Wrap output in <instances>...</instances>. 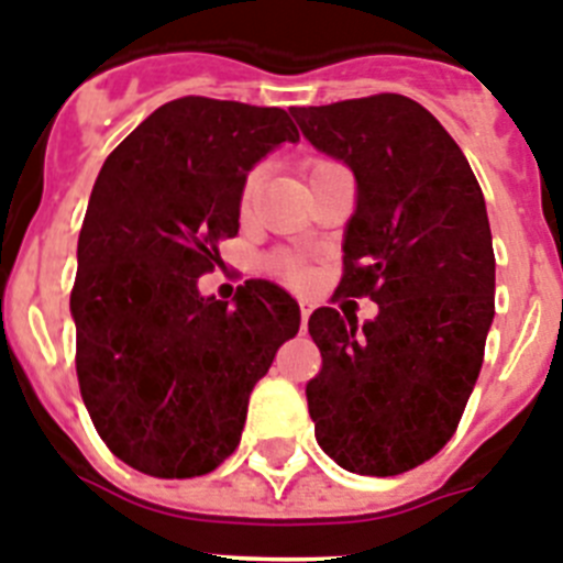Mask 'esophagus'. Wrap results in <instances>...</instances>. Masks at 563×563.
Wrapping results in <instances>:
<instances>
[{"mask_svg":"<svg viewBox=\"0 0 563 563\" xmlns=\"http://www.w3.org/2000/svg\"><path fill=\"white\" fill-rule=\"evenodd\" d=\"M298 307H301V321L307 324V318H310V312H312V301L310 298H298Z\"/></svg>","mask_w":563,"mask_h":563,"instance_id":"1","label":"esophagus"}]
</instances>
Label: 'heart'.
<instances>
[{
  "label": "heart",
  "mask_w": 563,
  "mask_h": 563,
  "mask_svg": "<svg viewBox=\"0 0 563 563\" xmlns=\"http://www.w3.org/2000/svg\"><path fill=\"white\" fill-rule=\"evenodd\" d=\"M318 166V163H316ZM258 183H262V177H258V172H253L251 177L245 180V188H242V211H247V208L256 202V194H258ZM278 267L287 273H296V267L290 265V262H278Z\"/></svg>",
  "instance_id": "heart-1"
}]
</instances>
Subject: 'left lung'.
<instances>
[{
  "label": "left lung",
  "mask_w": 563,
  "mask_h": 563,
  "mask_svg": "<svg viewBox=\"0 0 563 563\" xmlns=\"http://www.w3.org/2000/svg\"><path fill=\"white\" fill-rule=\"evenodd\" d=\"M290 112L355 174L338 290L377 305L363 327L332 307L310 316L316 440L352 474H402L451 440L479 377L496 292L485 197L454 137L411 98Z\"/></svg>",
  "instance_id": "1"
}]
</instances>
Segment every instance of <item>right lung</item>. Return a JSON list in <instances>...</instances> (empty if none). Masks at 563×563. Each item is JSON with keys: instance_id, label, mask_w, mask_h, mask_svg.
Here are the masks:
<instances>
[{"instance_id": "right-lung-1", "label": "right lung", "mask_w": 563, "mask_h": 563, "mask_svg": "<svg viewBox=\"0 0 563 563\" xmlns=\"http://www.w3.org/2000/svg\"><path fill=\"white\" fill-rule=\"evenodd\" d=\"M298 129L278 107L177 98L98 174L69 296L84 406L118 460L163 479L211 474L236 451L251 391L301 324L285 287L251 278L202 296L239 233L247 174Z\"/></svg>"}]
</instances>
